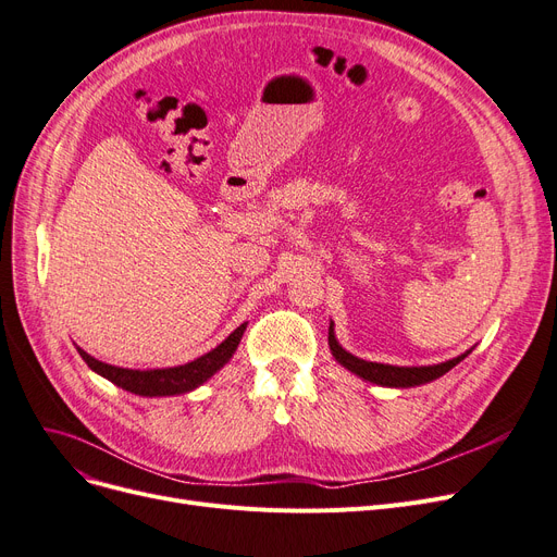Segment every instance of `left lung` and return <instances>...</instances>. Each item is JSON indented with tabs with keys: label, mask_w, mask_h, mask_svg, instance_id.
Masks as SVG:
<instances>
[{
	"label": "left lung",
	"mask_w": 557,
	"mask_h": 557,
	"mask_svg": "<svg viewBox=\"0 0 557 557\" xmlns=\"http://www.w3.org/2000/svg\"><path fill=\"white\" fill-rule=\"evenodd\" d=\"M327 342H330L332 357L344 369H348L350 373H355L361 380L380 384V386H394V389H407V386H419V384L437 380L444 373H448L453 367H457L459 361H462L471 352V350H467V352L457 355V357H453L448 361H442V364H432V367H392V364H380V361H367V359H361V357H355L352 352H348L342 344H338L332 321H330Z\"/></svg>",
	"instance_id": "left-lung-1"
}]
</instances>
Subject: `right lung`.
I'll return each instance as SVG.
<instances>
[{
	"label": "right lung",
	"mask_w": 557,
	"mask_h": 557,
	"mask_svg": "<svg viewBox=\"0 0 557 557\" xmlns=\"http://www.w3.org/2000/svg\"><path fill=\"white\" fill-rule=\"evenodd\" d=\"M248 323H240L223 344L215 346L213 350L205 352L202 357L186 361L182 367H168V369H123V367H113L107 364V361H100L90 357L86 350H79L82 359L88 364L90 371H95L98 375L107 377L109 382H113L120 389H125L129 394L143 396V398H159V396H182L188 394L193 389H198L200 384H205L207 380H211L215 373H219L227 361L232 359V355L236 352L240 336H244Z\"/></svg>",
	"instance_id": "add662e5"
}]
</instances>
